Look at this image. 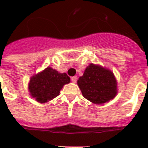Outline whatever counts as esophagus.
I'll return each instance as SVG.
<instances>
[{"instance_id":"esophagus-1","label":"esophagus","mask_w":148,"mask_h":148,"mask_svg":"<svg viewBox=\"0 0 148 148\" xmlns=\"http://www.w3.org/2000/svg\"><path fill=\"white\" fill-rule=\"evenodd\" d=\"M77 80V76H74L71 77V81L73 83H76Z\"/></svg>"}]
</instances>
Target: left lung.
I'll return each instance as SVG.
<instances>
[{
  "label": "left lung",
  "mask_w": 148,
  "mask_h": 148,
  "mask_svg": "<svg viewBox=\"0 0 148 148\" xmlns=\"http://www.w3.org/2000/svg\"><path fill=\"white\" fill-rule=\"evenodd\" d=\"M77 85L84 97L95 104L108 103L117 94V82L114 73L92 63L78 78Z\"/></svg>",
  "instance_id": "8db88e82"
}]
</instances>
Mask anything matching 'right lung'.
Masks as SVG:
<instances>
[{"mask_svg": "<svg viewBox=\"0 0 148 148\" xmlns=\"http://www.w3.org/2000/svg\"><path fill=\"white\" fill-rule=\"evenodd\" d=\"M71 82L66 73H60L47 67L34 74L28 83L29 94L40 103H47L60 95L64 85Z\"/></svg>", "mask_w": 148, "mask_h": 148, "instance_id": "add662e5", "label": "right lung"}]
</instances>
